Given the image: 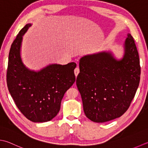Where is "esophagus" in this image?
Masks as SVG:
<instances>
[{
  "label": "esophagus",
  "instance_id": "1",
  "mask_svg": "<svg viewBox=\"0 0 148 148\" xmlns=\"http://www.w3.org/2000/svg\"><path fill=\"white\" fill-rule=\"evenodd\" d=\"M79 73V67H78V65H77V67L74 69V74H75V76H77Z\"/></svg>",
  "mask_w": 148,
  "mask_h": 148
}]
</instances>
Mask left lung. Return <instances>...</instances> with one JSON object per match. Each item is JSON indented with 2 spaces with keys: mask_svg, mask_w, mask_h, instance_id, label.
<instances>
[{
  "mask_svg": "<svg viewBox=\"0 0 148 148\" xmlns=\"http://www.w3.org/2000/svg\"><path fill=\"white\" fill-rule=\"evenodd\" d=\"M124 47V57L119 61L105 52L80 60L76 85L84 112L94 122L105 123L121 117L135 97L140 66L135 40L130 34Z\"/></svg>",
  "mask_w": 148,
  "mask_h": 148,
  "instance_id": "left-lung-1",
  "label": "left lung"
}]
</instances>
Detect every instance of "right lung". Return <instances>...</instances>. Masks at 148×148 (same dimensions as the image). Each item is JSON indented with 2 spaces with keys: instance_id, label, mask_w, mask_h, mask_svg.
<instances>
[{
  "instance_id": "add662e5",
  "label": "right lung",
  "mask_w": 148,
  "mask_h": 148,
  "mask_svg": "<svg viewBox=\"0 0 148 148\" xmlns=\"http://www.w3.org/2000/svg\"><path fill=\"white\" fill-rule=\"evenodd\" d=\"M26 24L11 44L8 58V88L16 106L24 116L34 123L47 122L56 116L65 92L76 76L74 62L49 65L40 72L31 71L22 62L20 49Z\"/></svg>"
}]
</instances>
